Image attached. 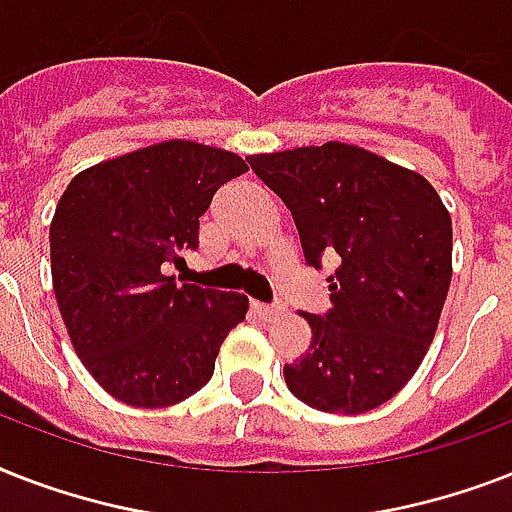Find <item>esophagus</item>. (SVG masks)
Here are the masks:
<instances>
[{
  "instance_id": "obj_1",
  "label": "esophagus",
  "mask_w": 512,
  "mask_h": 512,
  "mask_svg": "<svg viewBox=\"0 0 512 512\" xmlns=\"http://www.w3.org/2000/svg\"><path fill=\"white\" fill-rule=\"evenodd\" d=\"M252 313H255L257 319L273 321V319H279L281 308H276V305H265V303H252Z\"/></svg>"
}]
</instances>
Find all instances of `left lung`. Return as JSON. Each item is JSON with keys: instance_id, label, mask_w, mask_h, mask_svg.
<instances>
[{"instance_id": "8db88e82", "label": "left lung", "mask_w": 512, "mask_h": 512, "mask_svg": "<svg viewBox=\"0 0 512 512\" xmlns=\"http://www.w3.org/2000/svg\"><path fill=\"white\" fill-rule=\"evenodd\" d=\"M247 162L295 217L308 265L340 257L332 311L303 313L311 348L284 364L287 388L319 412H372L436 337L452 281L449 209L420 172L337 140Z\"/></svg>"}]
</instances>
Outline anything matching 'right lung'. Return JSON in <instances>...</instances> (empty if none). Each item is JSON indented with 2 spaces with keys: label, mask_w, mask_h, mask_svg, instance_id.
Masks as SVG:
<instances>
[{
  "label": "right lung",
  "mask_w": 512,
  "mask_h": 512,
  "mask_svg": "<svg viewBox=\"0 0 512 512\" xmlns=\"http://www.w3.org/2000/svg\"><path fill=\"white\" fill-rule=\"evenodd\" d=\"M244 159L193 140H164L68 183L50 223L52 289L76 356L122 404L162 409L215 372L244 321L236 292L175 284L170 263L199 247V217Z\"/></svg>",
  "instance_id": "add662e5"
}]
</instances>
